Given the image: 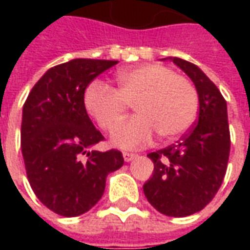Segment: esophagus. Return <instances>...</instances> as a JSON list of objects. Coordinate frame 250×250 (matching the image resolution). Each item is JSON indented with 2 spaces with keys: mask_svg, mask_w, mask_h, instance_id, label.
<instances>
[{
  "mask_svg": "<svg viewBox=\"0 0 250 250\" xmlns=\"http://www.w3.org/2000/svg\"><path fill=\"white\" fill-rule=\"evenodd\" d=\"M122 156H124V160H125L126 163H129V161H132V160L136 157V154H135V153H128V151H124V153H122Z\"/></svg>",
  "mask_w": 250,
  "mask_h": 250,
  "instance_id": "1",
  "label": "esophagus"
}]
</instances>
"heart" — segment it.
<instances>
[{
	"instance_id": "obj_1",
	"label": "heart",
	"mask_w": 250,
	"mask_h": 250,
	"mask_svg": "<svg viewBox=\"0 0 250 250\" xmlns=\"http://www.w3.org/2000/svg\"><path fill=\"white\" fill-rule=\"evenodd\" d=\"M118 90L103 81H93L83 93V105L99 126L114 129L129 104L138 115L121 124L111 142L122 149H133L153 139H175L187 132L197 114V91L182 75L159 63H139L117 73Z\"/></svg>"
}]
</instances>
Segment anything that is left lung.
Masks as SVG:
<instances>
[{"instance_id": "1", "label": "left lung", "mask_w": 250, "mask_h": 250, "mask_svg": "<svg viewBox=\"0 0 250 250\" xmlns=\"http://www.w3.org/2000/svg\"><path fill=\"white\" fill-rule=\"evenodd\" d=\"M193 82L199 97L196 125L175 145L147 154L153 177L143 185L145 196L161 214L187 217L211 202L226 175L229 157L227 103L197 65L168 57Z\"/></svg>"}]
</instances>
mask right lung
Wrapping results in <instances>:
<instances>
[{
  "instance_id": "1",
  "label": "right lung",
  "mask_w": 250,
  "mask_h": 250,
  "mask_svg": "<svg viewBox=\"0 0 250 250\" xmlns=\"http://www.w3.org/2000/svg\"><path fill=\"white\" fill-rule=\"evenodd\" d=\"M115 63L90 58L60 63L24 103L21 147L27 179L39 200L60 216L89 211L103 196L107 175L124 166L118 150H93L104 138L83 105L87 84Z\"/></svg>"
}]
</instances>
